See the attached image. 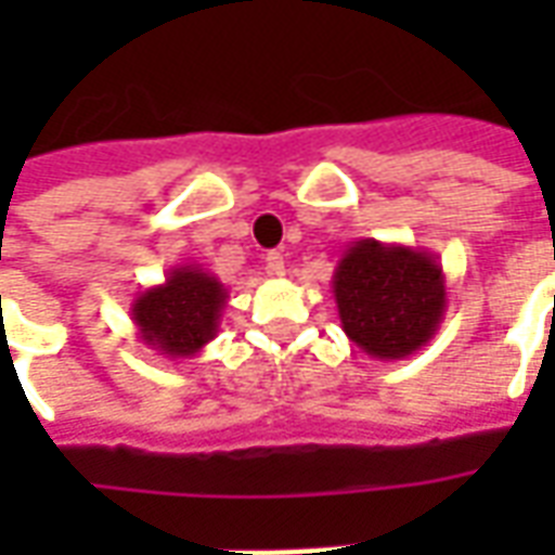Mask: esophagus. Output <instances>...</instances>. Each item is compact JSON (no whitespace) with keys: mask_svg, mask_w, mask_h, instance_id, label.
<instances>
[{"mask_svg":"<svg viewBox=\"0 0 555 555\" xmlns=\"http://www.w3.org/2000/svg\"><path fill=\"white\" fill-rule=\"evenodd\" d=\"M267 273L270 276H285V255L282 253H267Z\"/></svg>","mask_w":555,"mask_h":555,"instance_id":"1","label":"esophagus"}]
</instances>
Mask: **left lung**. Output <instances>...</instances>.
Segmentation results:
<instances>
[{
    "instance_id": "left-lung-1",
    "label": "left lung",
    "mask_w": 555,
    "mask_h": 555,
    "mask_svg": "<svg viewBox=\"0 0 555 555\" xmlns=\"http://www.w3.org/2000/svg\"><path fill=\"white\" fill-rule=\"evenodd\" d=\"M345 336L374 360H404L437 336L446 314L442 264L418 246L353 241L333 273Z\"/></svg>"
}]
</instances>
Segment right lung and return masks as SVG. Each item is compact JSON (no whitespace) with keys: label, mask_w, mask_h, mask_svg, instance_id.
Wrapping results in <instances>:
<instances>
[{"label":"right lung","mask_w":555,"mask_h":555,"mask_svg":"<svg viewBox=\"0 0 555 555\" xmlns=\"http://www.w3.org/2000/svg\"><path fill=\"white\" fill-rule=\"evenodd\" d=\"M229 288L202 264L171 267L130 302L137 336L169 360H190L219 333Z\"/></svg>","instance_id":"obj_1"}]
</instances>
